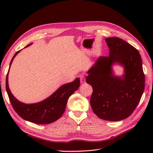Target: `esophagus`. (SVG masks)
I'll return each mask as SVG.
<instances>
[{"instance_id": "1", "label": "esophagus", "mask_w": 153, "mask_h": 153, "mask_svg": "<svg viewBox=\"0 0 153 153\" xmlns=\"http://www.w3.org/2000/svg\"><path fill=\"white\" fill-rule=\"evenodd\" d=\"M79 79H80V82L82 83H83L85 82V76H83V75H81L79 76Z\"/></svg>"}]
</instances>
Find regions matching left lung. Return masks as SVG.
Wrapping results in <instances>:
<instances>
[{"label":"left lung","mask_w":153,"mask_h":153,"mask_svg":"<svg viewBox=\"0 0 153 153\" xmlns=\"http://www.w3.org/2000/svg\"><path fill=\"white\" fill-rule=\"evenodd\" d=\"M108 56H100L87 71L86 82L93 87L90 104L100 119L120 121L130 116L140 101L145 89V75L139 51L118 37L105 39ZM115 63L125 68L122 77L113 74Z\"/></svg>","instance_id":"obj_1"}]
</instances>
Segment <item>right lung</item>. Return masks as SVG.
I'll list each match as a JSON object with an SVG mask.
<instances>
[{
	"mask_svg": "<svg viewBox=\"0 0 153 153\" xmlns=\"http://www.w3.org/2000/svg\"><path fill=\"white\" fill-rule=\"evenodd\" d=\"M31 45V43L25 47ZM19 51L16 52L13 56L9 70L14 57ZM8 72L9 70L6 78V89L13 108L24 120L37 124H48L59 119L65 111L68 98L79 88L80 84L79 78L77 77L74 82L62 85L53 95L43 101L34 104H24L16 99L10 90Z\"/></svg>",
	"mask_w": 153,
	"mask_h": 153,
	"instance_id": "obj_1",
	"label": "right lung"
}]
</instances>
